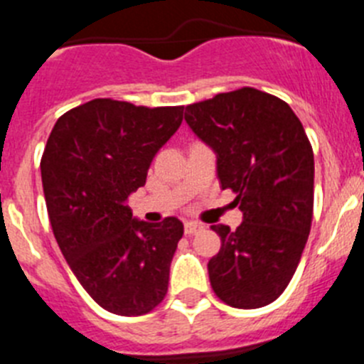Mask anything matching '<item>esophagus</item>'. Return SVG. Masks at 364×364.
Listing matches in <instances>:
<instances>
[{"label":"esophagus","instance_id":"34e87169","mask_svg":"<svg viewBox=\"0 0 364 364\" xmlns=\"http://www.w3.org/2000/svg\"><path fill=\"white\" fill-rule=\"evenodd\" d=\"M202 228H204V226H202L200 222H195V220H188L184 224L186 235H195V233H197V231H200Z\"/></svg>","mask_w":364,"mask_h":364}]
</instances>
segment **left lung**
Returning a JSON list of instances; mask_svg holds the SVG:
<instances>
[{
	"label": "left lung",
	"instance_id": "8db88e82",
	"mask_svg": "<svg viewBox=\"0 0 364 364\" xmlns=\"http://www.w3.org/2000/svg\"><path fill=\"white\" fill-rule=\"evenodd\" d=\"M191 131L217 154L222 189L237 195V230L215 224L220 250L208 262L220 301L253 310L286 290L314 217V151L286 102L253 87L186 107Z\"/></svg>",
	"mask_w": 364,
	"mask_h": 364
}]
</instances>
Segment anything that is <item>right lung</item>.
Here are the masks:
<instances>
[{
  "label": "right lung",
  "instance_id": "add662e5",
  "mask_svg": "<svg viewBox=\"0 0 364 364\" xmlns=\"http://www.w3.org/2000/svg\"><path fill=\"white\" fill-rule=\"evenodd\" d=\"M182 111L96 98L58 118L45 146L41 182L56 242L87 294L111 314L144 315L167 294L184 224L138 220L127 198L146 184Z\"/></svg>",
  "mask_w": 364,
  "mask_h": 364
}]
</instances>
